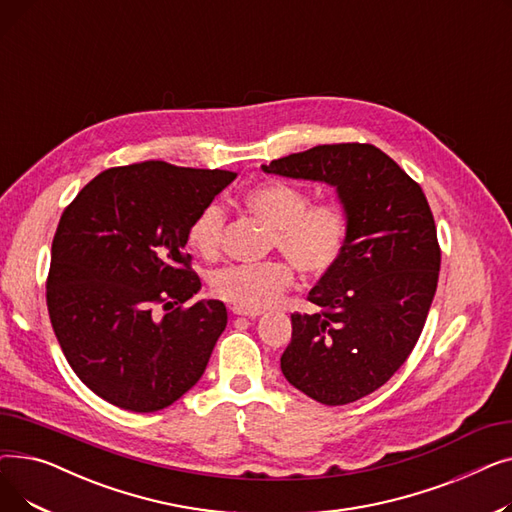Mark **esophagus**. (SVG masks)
Segmentation results:
<instances>
[{
	"mask_svg": "<svg viewBox=\"0 0 512 512\" xmlns=\"http://www.w3.org/2000/svg\"><path fill=\"white\" fill-rule=\"evenodd\" d=\"M232 313H234V315H240V317H249V319H255V317L261 315V311H245V309H238V307H234Z\"/></svg>",
	"mask_w": 512,
	"mask_h": 512,
	"instance_id": "esophagus-1",
	"label": "esophagus"
}]
</instances>
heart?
Here are the masks:
<instances>
[{"label":"heart","instance_id":"1","mask_svg":"<svg viewBox=\"0 0 512 512\" xmlns=\"http://www.w3.org/2000/svg\"><path fill=\"white\" fill-rule=\"evenodd\" d=\"M245 205L274 230L270 247L282 251L301 274H326L342 255L346 220L336 205H309V197L286 182H265L251 188ZM224 226V207L209 203L188 226V242L199 255L213 257L220 251ZM289 264L272 259L257 265H228L213 272L211 290L238 309L261 311L276 303L290 286Z\"/></svg>","mask_w":512,"mask_h":512}]
</instances>
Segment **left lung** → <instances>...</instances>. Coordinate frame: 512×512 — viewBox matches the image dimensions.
<instances>
[{
  "label": "left lung",
  "mask_w": 512,
  "mask_h": 512,
  "mask_svg": "<svg viewBox=\"0 0 512 512\" xmlns=\"http://www.w3.org/2000/svg\"><path fill=\"white\" fill-rule=\"evenodd\" d=\"M261 170L336 188L344 249L309 290L319 311L290 315L280 367L321 405H348L384 386L419 340L440 272L434 215L421 186L373 145H317Z\"/></svg>",
  "instance_id": "1"
}]
</instances>
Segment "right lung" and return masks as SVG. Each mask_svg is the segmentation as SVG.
I'll return each mask as SVG.
<instances>
[{
    "label": "right lung",
    "mask_w": 512,
    "mask_h": 512,
    "mask_svg": "<svg viewBox=\"0 0 512 512\" xmlns=\"http://www.w3.org/2000/svg\"><path fill=\"white\" fill-rule=\"evenodd\" d=\"M234 178L141 161L101 172L62 213L49 319L70 367L103 400L153 413L201 380L228 313L215 299L176 307L201 290L184 247L195 215Z\"/></svg>",
    "instance_id": "add662e5"
}]
</instances>
